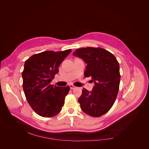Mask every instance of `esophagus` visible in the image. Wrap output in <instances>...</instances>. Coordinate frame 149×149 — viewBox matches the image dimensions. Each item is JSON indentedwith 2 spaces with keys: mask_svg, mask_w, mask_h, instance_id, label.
<instances>
[{
  "mask_svg": "<svg viewBox=\"0 0 149 149\" xmlns=\"http://www.w3.org/2000/svg\"><path fill=\"white\" fill-rule=\"evenodd\" d=\"M69 86H70V89H74L76 88V86H74V85L71 84H70Z\"/></svg>",
  "mask_w": 149,
  "mask_h": 149,
  "instance_id": "obj_1",
  "label": "esophagus"
}]
</instances>
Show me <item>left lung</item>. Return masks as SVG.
I'll return each mask as SVG.
<instances>
[{
    "mask_svg": "<svg viewBox=\"0 0 149 149\" xmlns=\"http://www.w3.org/2000/svg\"><path fill=\"white\" fill-rule=\"evenodd\" d=\"M73 55L87 64L84 76H91L94 83L91 91L83 88L78 99L80 107L90 116L100 117L113 106L118 95L120 79L119 63L111 53L101 48H79Z\"/></svg>",
    "mask_w": 149,
    "mask_h": 149,
    "instance_id": "obj_1",
    "label": "left lung"
}]
</instances>
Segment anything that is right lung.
Wrapping results in <instances>:
<instances>
[{
  "label": "right lung",
  "mask_w": 149,
  "mask_h": 149,
  "mask_svg": "<svg viewBox=\"0 0 149 149\" xmlns=\"http://www.w3.org/2000/svg\"><path fill=\"white\" fill-rule=\"evenodd\" d=\"M71 49L45 51L26 60L22 72L23 89L29 104L40 116L52 118L61 111L70 87L50 84L58 73V66Z\"/></svg>",
  "instance_id": "obj_1"
}]
</instances>
